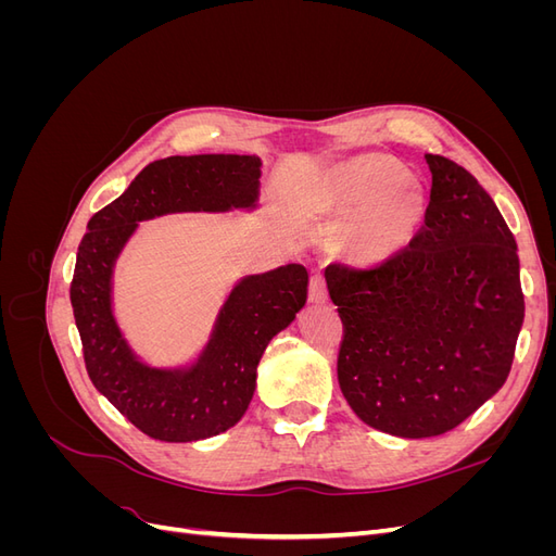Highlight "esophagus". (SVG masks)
Returning a JSON list of instances; mask_svg holds the SVG:
<instances>
[{
	"label": "esophagus",
	"instance_id": "esophagus-1",
	"mask_svg": "<svg viewBox=\"0 0 556 556\" xmlns=\"http://www.w3.org/2000/svg\"><path fill=\"white\" fill-rule=\"evenodd\" d=\"M308 299L315 301V304H325V301L329 299V288H327V280H325L323 274H315V276L311 278Z\"/></svg>",
	"mask_w": 556,
	"mask_h": 556
}]
</instances>
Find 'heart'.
Returning <instances> with one entry per match:
<instances>
[{"mask_svg": "<svg viewBox=\"0 0 556 556\" xmlns=\"http://www.w3.org/2000/svg\"><path fill=\"white\" fill-rule=\"evenodd\" d=\"M425 192L406 178L403 166L380 153H364L336 172L325 194V208L336 220H358L348 231V245L368 264L390 260L406 248L425 217Z\"/></svg>", "mask_w": 556, "mask_h": 556, "instance_id": "1", "label": "heart"}]
</instances>
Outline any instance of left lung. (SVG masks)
Masks as SVG:
<instances>
[{"mask_svg":"<svg viewBox=\"0 0 556 556\" xmlns=\"http://www.w3.org/2000/svg\"><path fill=\"white\" fill-rule=\"evenodd\" d=\"M425 225L374 266L325 268L343 339L339 384L362 422L401 439L441 435L501 390L525 319L513 231L464 166L425 155Z\"/></svg>","mask_w":556,"mask_h":556,"instance_id":"obj_1","label":"left lung"}]
</instances>
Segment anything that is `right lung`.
Instances as JSON below:
<instances>
[{
	"instance_id": "obj_1",
	"label": "right lung",
	"mask_w": 556,
	"mask_h": 556,
	"mask_svg": "<svg viewBox=\"0 0 556 556\" xmlns=\"http://www.w3.org/2000/svg\"><path fill=\"white\" fill-rule=\"evenodd\" d=\"M255 155H190L150 162L129 188L97 211L78 245L72 308L92 384L150 439L190 443L233 427L255 392L268 341L306 304L308 271L288 264L243 278L217 317L204 355L188 371L141 364L111 313L117 252L139 220L176 211H227L255 204Z\"/></svg>"
}]
</instances>
